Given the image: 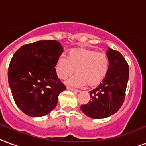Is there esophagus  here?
Returning <instances> with one entry per match:
<instances>
[{
    "mask_svg": "<svg viewBox=\"0 0 146 146\" xmlns=\"http://www.w3.org/2000/svg\"><path fill=\"white\" fill-rule=\"evenodd\" d=\"M66 88H67V90H70L73 91L74 93H79V92H80V90H76V89H74V88L70 87V86H67Z\"/></svg>",
    "mask_w": 146,
    "mask_h": 146,
    "instance_id": "1",
    "label": "esophagus"
}]
</instances>
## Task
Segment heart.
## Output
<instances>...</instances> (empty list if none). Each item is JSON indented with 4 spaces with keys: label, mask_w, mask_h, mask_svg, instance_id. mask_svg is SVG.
<instances>
[{
    "label": "heart",
    "mask_w": 146,
    "mask_h": 146,
    "mask_svg": "<svg viewBox=\"0 0 146 146\" xmlns=\"http://www.w3.org/2000/svg\"><path fill=\"white\" fill-rule=\"evenodd\" d=\"M109 59L104 53L92 49L75 48L68 53V58L61 56L56 64V71L60 79L74 76L68 83L71 85L89 86L98 85L105 79L109 70Z\"/></svg>",
    "instance_id": "1"
}]
</instances>
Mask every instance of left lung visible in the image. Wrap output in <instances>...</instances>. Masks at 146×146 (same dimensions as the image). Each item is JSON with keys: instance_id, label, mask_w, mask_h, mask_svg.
Masks as SVG:
<instances>
[{"instance_id": "8db88e82", "label": "left lung", "mask_w": 146, "mask_h": 146, "mask_svg": "<svg viewBox=\"0 0 146 146\" xmlns=\"http://www.w3.org/2000/svg\"><path fill=\"white\" fill-rule=\"evenodd\" d=\"M109 70L103 83L90 92L91 100L80 109L93 119H103L115 114L125 97L129 69L127 61L117 50L109 49Z\"/></svg>"}]
</instances>
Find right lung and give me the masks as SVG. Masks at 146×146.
Returning <instances> with one entry per match:
<instances>
[{
	"mask_svg": "<svg viewBox=\"0 0 146 146\" xmlns=\"http://www.w3.org/2000/svg\"><path fill=\"white\" fill-rule=\"evenodd\" d=\"M63 51L56 40H40L22 46L14 54L9 86L16 105L26 115L40 117L56 107L66 90L54 68Z\"/></svg>",
	"mask_w": 146,
	"mask_h": 146,
	"instance_id": "add662e5",
	"label": "right lung"
}]
</instances>
